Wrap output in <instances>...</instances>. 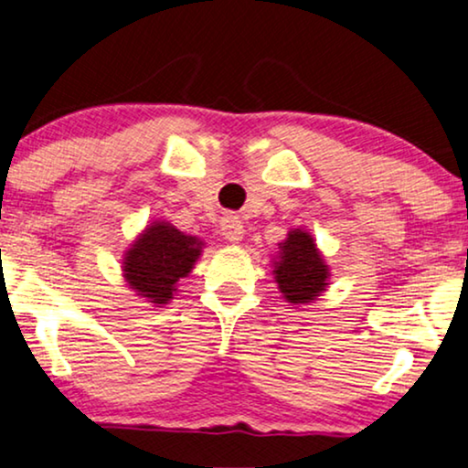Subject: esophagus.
<instances>
[{"label":"esophagus","instance_id":"34e87169","mask_svg":"<svg viewBox=\"0 0 468 468\" xmlns=\"http://www.w3.org/2000/svg\"><path fill=\"white\" fill-rule=\"evenodd\" d=\"M222 235L227 238L230 244H239L241 238H244V224L238 216H227L222 220Z\"/></svg>","mask_w":468,"mask_h":468}]
</instances>
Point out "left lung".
Instances as JSON below:
<instances>
[{
    "instance_id": "8db88e82",
    "label": "left lung",
    "mask_w": 468,
    "mask_h": 468,
    "mask_svg": "<svg viewBox=\"0 0 468 468\" xmlns=\"http://www.w3.org/2000/svg\"><path fill=\"white\" fill-rule=\"evenodd\" d=\"M276 261V282L291 303H308L325 289L327 265L316 250L314 239L303 230H291Z\"/></svg>"
}]
</instances>
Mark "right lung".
<instances>
[{
	"label": "right lung",
	"mask_w": 468,
	"mask_h": 468,
	"mask_svg": "<svg viewBox=\"0 0 468 468\" xmlns=\"http://www.w3.org/2000/svg\"><path fill=\"white\" fill-rule=\"evenodd\" d=\"M201 241L166 222L152 224L126 254L128 284L154 303H166L176 282L186 278L201 254Z\"/></svg>",
	"instance_id": "obj_1"
}]
</instances>
